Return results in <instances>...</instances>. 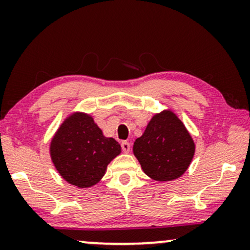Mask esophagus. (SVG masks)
<instances>
[{
  "label": "esophagus",
  "instance_id": "esophagus-1",
  "mask_svg": "<svg viewBox=\"0 0 250 250\" xmlns=\"http://www.w3.org/2000/svg\"><path fill=\"white\" fill-rule=\"evenodd\" d=\"M122 149L125 153H128L129 150H131V145H129L127 141H123L122 142Z\"/></svg>",
  "mask_w": 250,
  "mask_h": 250
}]
</instances>
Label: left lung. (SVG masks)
I'll return each instance as SVG.
<instances>
[{
  "instance_id": "1",
  "label": "left lung",
  "mask_w": 250,
  "mask_h": 250,
  "mask_svg": "<svg viewBox=\"0 0 250 250\" xmlns=\"http://www.w3.org/2000/svg\"><path fill=\"white\" fill-rule=\"evenodd\" d=\"M194 151L192 136L169 109L153 115L133 146V153L143 172L159 182L182 176L192 162Z\"/></svg>"
}]
</instances>
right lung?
<instances>
[{
    "instance_id": "add662e5",
    "label": "right lung",
    "mask_w": 250,
    "mask_h": 250,
    "mask_svg": "<svg viewBox=\"0 0 250 250\" xmlns=\"http://www.w3.org/2000/svg\"><path fill=\"white\" fill-rule=\"evenodd\" d=\"M121 152V145L104 136L91 115L81 111L64 119L50 143L51 160L58 173L81 189L99 183L109 163Z\"/></svg>"
}]
</instances>
